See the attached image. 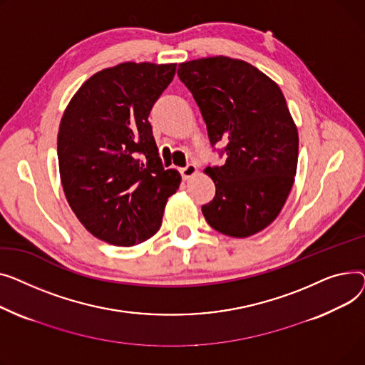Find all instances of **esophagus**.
Here are the masks:
<instances>
[{"mask_svg":"<svg viewBox=\"0 0 365 365\" xmlns=\"http://www.w3.org/2000/svg\"><path fill=\"white\" fill-rule=\"evenodd\" d=\"M180 173H181V175H182L184 180H188V178L195 177V175L197 174V168H196V165L188 163L185 168H181V169H180Z\"/></svg>","mask_w":365,"mask_h":365,"instance_id":"esophagus-1","label":"esophagus"}]
</instances>
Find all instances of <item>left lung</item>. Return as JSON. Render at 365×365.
<instances>
[{
    "mask_svg": "<svg viewBox=\"0 0 365 365\" xmlns=\"http://www.w3.org/2000/svg\"><path fill=\"white\" fill-rule=\"evenodd\" d=\"M177 73L199 106L212 147L225 144V162L205 169L215 197L202 206L203 217L235 239L262 231L282 212L297 168V128L280 87L225 56L181 63Z\"/></svg>",
    "mask_w": 365,
    "mask_h": 365,
    "instance_id": "8db88e82",
    "label": "left lung"
}]
</instances>
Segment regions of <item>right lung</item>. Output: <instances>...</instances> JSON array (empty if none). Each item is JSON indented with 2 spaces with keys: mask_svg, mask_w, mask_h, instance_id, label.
I'll return each mask as SVG.
<instances>
[{
  "mask_svg": "<svg viewBox=\"0 0 365 365\" xmlns=\"http://www.w3.org/2000/svg\"><path fill=\"white\" fill-rule=\"evenodd\" d=\"M177 64L126 61L85 81L60 120L64 196L94 237L134 246L155 235L181 175L165 169L148 115Z\"/></svg>",
  "mask_w": 365,
  "mask_h": 365,
  "instance_id": "add662e5",
  "label": "right lung"
}]
</instances>
